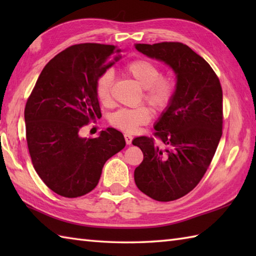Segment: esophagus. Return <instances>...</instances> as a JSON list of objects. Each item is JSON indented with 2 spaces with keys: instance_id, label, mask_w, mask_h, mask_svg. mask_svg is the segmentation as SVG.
<instances>
[{
  "instance_id": "34e87169",
  "label": "esophagus",
  "mask_w": 256,
  "mask_h": 256,
  "mask_svg": "<svg viewBox=\"0 0 256 256\" xmlns=\"http://www.w3.org/2000/svg\"><path fill=\"white\" fill-rule=\"evenodd\" d=\"M124 138H125V142H126L128 145H131V144H132L133 138L131 136V135H130V134H125V135H124Z\"/></svg>"
}]
</instances>
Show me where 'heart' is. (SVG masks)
Instances as JSON below:
<instances>
[{"mask_svg":"<svg viewBox=\"0 0 256 256\" xmlns=\"http://www.w3.org/2000/svg\"><path fill=\"white\" fill-rule=\"evenodd\" d=\"M125 72L143 86L144 101L155 111L166 112L172 104L177 94V82L172 76H160V68L146 58H136L125 64ZM113 74L110 70L102 72L96 79V94L103 104L111 101ZM153 116L150 108L142 106L133 108H123L112 113L108 123L114 128L125 133H134L142 125L148 124Z\"/></svg>","mask_w":256,"mask_h":256,"instance_id":"b5f03b06","label":"heart"}]
</instances>
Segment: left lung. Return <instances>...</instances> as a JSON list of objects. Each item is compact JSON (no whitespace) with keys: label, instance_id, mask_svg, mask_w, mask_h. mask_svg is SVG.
<instances>
[{"label":"left lung","instance_id":"8db88e82","mask_svg":"<svg viewBox=\"0 0 256 256\" xmlns=\"http://www.w3.org/2000/svg\"><path fill=\"white\" fill-rule=\"evenodd\" d=\"M135 47L170 64L177 74L175 100L154 128L162 144L148 136L133 140L144 155L135 168V184L152 199L167 202L192 192L214 158L224 124L222 88L210 64L182 42Z\"/></svg>","mask_w":256,"mask_h":256}]
</instances>
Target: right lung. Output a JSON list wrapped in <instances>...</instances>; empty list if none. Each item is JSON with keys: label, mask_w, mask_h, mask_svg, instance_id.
Instances as JSON below:
<instances>
[{"label": "right lung", "mask_w": 256, "mask_h": 256, "mask_svg": "<svg viewBox=\"0 0 256 256\" xmlns=\"http://www.w3.org/2000/svg\"><path fill=\"white\" fill-rule=\"evenodd\" d=\"M121 52L96 42L66 48L42 70L27 99L26 140L32 166L46 186L62 197L77 198L94 190L106 162L124 148L123 134L116 128L94 138L79 135L101 118L96 79Z\"/></svg>", "instance_id": "obj_1"}]
</instances>
